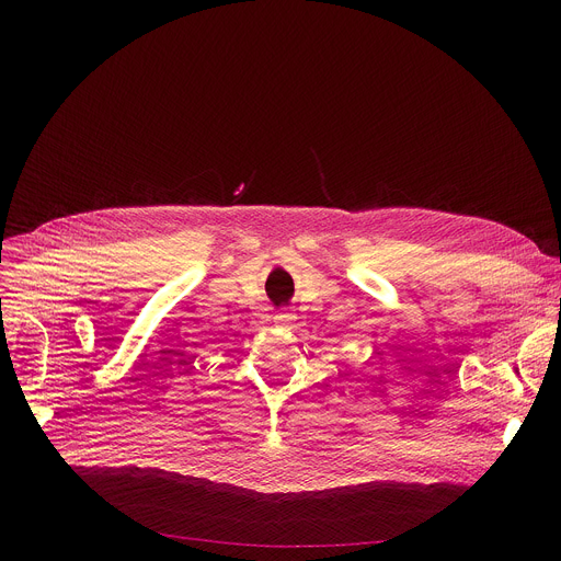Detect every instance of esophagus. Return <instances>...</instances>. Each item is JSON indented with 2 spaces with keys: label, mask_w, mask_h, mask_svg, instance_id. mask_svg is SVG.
<instances>
[{
  "label": "esophagus",
  "mask_w": 561,
  "mask_h": 561,
  "mask_svg": "<svg viewBox=\"0 0 561 561\" xmlns=\"http://www.w3.org/2000/svg\"><path fill=\"white\" fill-rule=\"evenodd\" d=\"M295 319H297V317H295L293 312H277V314H275V322H277V324H284V327L293 324Z\"/></svg>",
  "instance_id": "esophagus-1"
}]
</instances>
